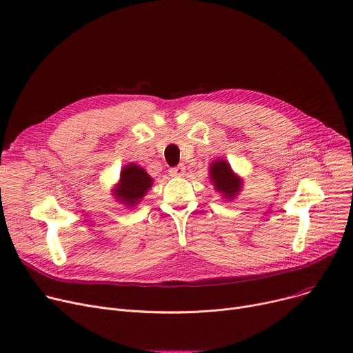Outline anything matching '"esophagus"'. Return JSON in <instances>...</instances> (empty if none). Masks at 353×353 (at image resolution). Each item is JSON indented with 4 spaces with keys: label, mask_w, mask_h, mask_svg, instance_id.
Listing matches in <instances>:
<instances>
[{
    "label": "esophagus",
    "mask_w": 353,
    "mask_h": 353,
    "mask_svg": "<svg viewBox=\"0 0 353 353\" xmlns=\"http://www.w3.org/2000/svg\"><path fill=\"white\" fill-rule=\"evenodd\" d=\"M184 172H186V167H184L183 164H179V165H176V167H172V169L169 170L170 176H173V177H181V176L184 174Z\"/></svg>",
    "instance_id": "1"
}]
</instances>
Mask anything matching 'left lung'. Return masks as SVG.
I'll return each mask as SVG.
<instances>
[{
    "label": "left lung",
    "instance_id": "left-lung-1",
    "mask_svg": "<svg viewBox=\"0 0 353 353\" xmlns=\"http://www.w3.org/2000/svg\"><path fill=\"white\" fill-rule=\"evenodd\" d=\"M210 181L217 192L223 194L225 199L232 200L242 189V180H240L232 170L230 164L223 160L217 159L210 164Z\"/></svg>",
    "mask_w": 353,
    "mask_h": 353
}]
</instances>
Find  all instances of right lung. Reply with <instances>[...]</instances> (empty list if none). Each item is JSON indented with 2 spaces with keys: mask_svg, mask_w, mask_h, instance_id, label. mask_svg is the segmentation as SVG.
Returning a JSON list of instances; mask_svg holds the SVG:
<instances>
[{
  "mask_svg": "<svg viewBox=\"0 0 353 353\" xmlns=\"http://www.w3.org/2000/svg\"><path fill=\"white\" fill-rule=\"evenodd\" d=\"M153 186V179L147 174L143 167L130 163L120 173V183L113 194L128 208L136 206Z\"/></svg>",
  "mask_w": 353,
  "mask_h": 353,
  "instance_id": "1",
  "label": "right lung"
}]
</instances>
